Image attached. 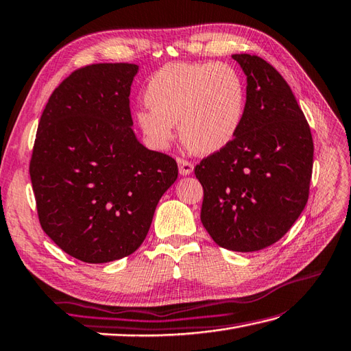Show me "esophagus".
I'll use <instances>...</instances> for the list:
<instances>
[{"mask_svg":"<svg viewBox=\"0 0 351 351\" xmlns=\"http://www.w3.org/2000/svg\"><path fill=\"white\" fill-rule=\"evenodd\" d=\"M178 167H179V173H181L182 176L193 173V170H194V166L191 165V162L184 160V158H178Z\"/></svg>","mask_w":351,"mask_h":351,"instance_id":"1","label":"esophagus"}]
</instances>
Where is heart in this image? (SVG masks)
Segmentation results:
<instances>
[{
	"label": "heart",
	"instance_id": "1",
	"mask_svg": "<svg viewBox=\"0 0 351 351\" xmlns=\"http://www.w3.org/2000/svg\"><path fill=\"white\" fill-rule=\"evenodd\" d=\"M149 108L136 119L149 142L166 148L179 124L182 142L202 156L229 145L243 119L245 85L239 73L223 62H172L161 67L146 85Z\"/></svg>",
	"mask_w": 351,
	"mask_h": 351
}]
</instances>
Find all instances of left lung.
Segmentation results:
<instances>
[{"instance_id": "obj_1", "label": "left lung", "mask_w": 351, "mask_h": 351, "mask_svg": "<svg viewBox=\"0 0 351 351\" xmlns=\"http://www.w3.org/2000/svg\"><path fill=\"white\" fill-rule=\"evenodd\" d=\"M232 58L247 76L242 124L233 141L203 158L200 219L217 245L251 252L280 241L308 202L314 145L289 84L256 55Z\"/></svg>"}]
</instances>
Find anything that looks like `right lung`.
<instances>
[{"instance_id": "1", "label": "right lung", "mask_w": 351, "mask_h": 351, "mask_svg": "<svg viewBox=\"0 0 351 351\" xmlns=\"http://www.w3.org/2000/svg\"><path fill=\"white\" fill-rule=\"evenodd\" d=\"M136 64L73 71L40 118L29 176L40 224L85 263L119 260L142 245L176 161L133 132L130 89Z\"/></svg>"}]
</instances>
